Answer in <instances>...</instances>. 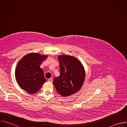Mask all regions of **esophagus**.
<instances>
[{
    "label": "esophagus",
    "mask_w": 127,
    "mask_h": 127,
    "mask_svg": "<svg viewBox=\"0 0 127 127\" xmlns=\"http://www.w3.org/2000/svg\"><path fill=\"white\" fill-rule=\"evenodd\" d=\"M48 81H49L50 82H53V78H50L48 79Z\"/></svg>",
    "instance_id": "obj_1"
}]
</instances>
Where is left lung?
<instances>
[{
  "instance_id": "8db88e82",
  "label": "left lung",
  "mask_w": 127,
  "mask_h": 127,
  "mask_svg": "<svg viewBox=\"0 0 127 127\" xmlns=\"http://www.w3.org/2000/svg\"><path fill=\"white\" fill-rule=\"evenodd\" d=\"M60 74L54 79L53 84L57 93L62 96H68L77 93L85 79V70L80 61L67 55L58 56Z\"/></svg>"
}]
</instances>
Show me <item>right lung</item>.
<instances>
[{
  "instance_id": "add662e5",
  "label": "right lung",
  "mask_w": 127,
  "mask_h": 127,
  "mask_svg": "<svg viewBox=\"0 0 127 127\" xmlns=\"http://www.w3.org/2000/svg\"><path fill=\"white\" fill-rule=\"evenodd\" d=\"M47 57L36 53H31L20 60L15 76L19 86L30 94L37 93L46 82L43 70L40 65Z\"/></svg>"
}]
</instances>
